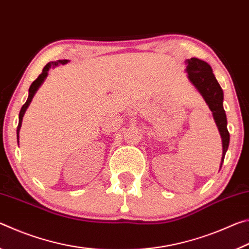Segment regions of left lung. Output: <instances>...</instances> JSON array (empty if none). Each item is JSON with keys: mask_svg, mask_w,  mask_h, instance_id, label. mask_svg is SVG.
Wrapping results in <instances>:
<instances>
[{"mask_svg": "<svg viewBox=\"0 0 249 249\" xmlns=\"http://www.w3.org/2000/svg\"><path fill=\"white\" fill-rule=\"evenodd\" d=\"M187 71L190 81L199 90L203 96L205 102L208 103L211 111L213 112L214 120L220 130L223 144L222 163L224 161L225 154L230 144V133L227 130L226 114L223 107V90L218 84L216 78L214 77L211 66L203 60L197 58H191L187 60Z\"/></svg>", "mask_w": 249, "mask_h": 249, "instance_id": "obj_1", "label": "left lung"}]
</instances>
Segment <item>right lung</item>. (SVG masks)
Returning a JSON list of instances; mask_svg holds the SVG:
<instances>
[{
	"label": "right lung",
	"instance_id": "right-lung-1",
	"mask_svg": "<svg viewBox=\"0 0 249 249\" xmlns=\"http://www.w3.org/2000/svg\"><path fill=\"white\" fill-rule=\"evenodd\" d=\"M67 62H68V60H67V59H64V60H58V61H54V62H49V64H47V65H46V66L44 67L43 72H41V73L38 75V78H37V79L35 80V81H34V82L31 84V87H29V90H28V98H27V101H26V102H25V104L23 105L22 108H20V112H19V115H18V130H16V132H18V133H19L20 126H22V121H23L24 113H25V111H26V108L28 107L29 103H31V101H32V99H33L34 94H35V92H36L37 89H38V88L40 87V84L43 83L45 78L47 77L48 70H49L50 68H52V67L57 66L58 64H67Z\"/></svg>",
	"mask_w": 249,
	"mask_h": 249
}]
</instances>
